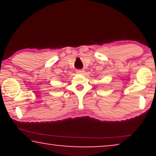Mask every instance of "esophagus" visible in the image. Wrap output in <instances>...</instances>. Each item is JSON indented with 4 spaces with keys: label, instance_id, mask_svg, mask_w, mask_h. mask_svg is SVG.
Listing matches in <instances>:
<instances>
[{
    "label": "esophagus",
    "instance_id": "1",
    "mask_svg": "<svg viewBox=\"0 0 156 156\" xmlns=\"http://www.w3.org/2000/svg\"><path fill=\"white\" fill-rule=\"evenodd\" d=\"M83 70H82V69H77V70H76V72L77 74H82L83 73Z\"/></svg>",
    "mask_w": 156,
    "mask_h": 156
}]
</instances>
